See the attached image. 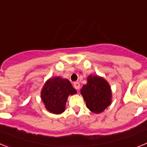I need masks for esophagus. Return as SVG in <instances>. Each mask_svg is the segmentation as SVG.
Here are the masks:
<instances>
[{"label":"esophagus","mask_w":147,"mask_h":147,"mask_svg":"<svg viewBox=\"0 0 147 147\" xmlns=\"http://www.w3.org/2000/svg\"><path fill=\"white\" fill-rule=\"evenodd\" d=\"M74 87L75 89H76V90L80 89V82H75L74 83Z\"/></svg>","instance_id":"obj_1"}]
</instances>
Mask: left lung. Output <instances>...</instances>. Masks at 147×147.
Returning <instances> with one entry per match:
<instances>
[{"instance_id":"8db88e82","label":"left lung","mask_w":147,"mask_h":147,"mask_svg":"<svg viewBox=\"0 0 147 147\" xmlns=\"http://www.w3.org/2000/svg\"><path fill=\"white\" fill-rule=\"evenodd\" d=\"M87 84L80 90L86 106L93 113H101L112 102V90L110 84L98 75H89Z\"/></svg>"}]
</instances>
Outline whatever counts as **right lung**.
Instances as JSON below:
<instances>
[{
  "instance_id": "1",
  "label": "right lung",
  "mask_w": 147,
  "mask_h": 147,
  "mask_svg": "<svg viewBox=\"0 0 147 147\" xmlns=\"http://www.w3.org/2000/svg\"><path fill=\"white\" fill-rule=\"evenodd\" d=\"M76 90L67 79L60 76L50 78L45 82L41 90L40 97L45 109L54 114H61L65 110L66 102L70 95Z\"/></svg>"
}]
</instances>
